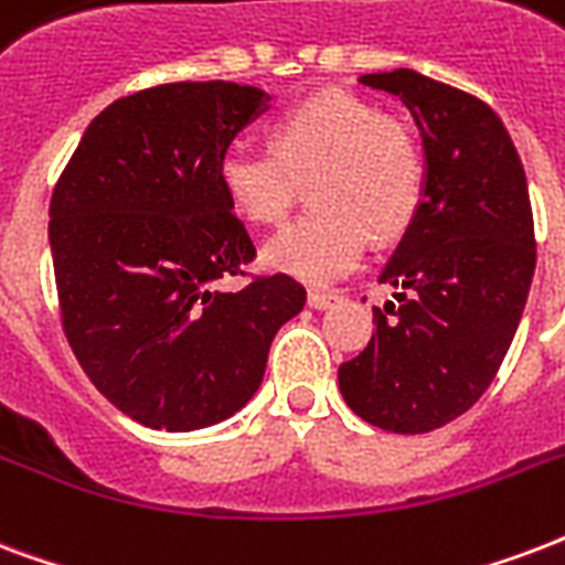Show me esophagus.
<instances>
[{
  "label": "esophagus",
  "instance_id": "obj_1",
  "mask_svg": "<svg viewBox=\"0 0 565 565\" xmlns=\"http://www.w3.org/2000/svg\"><path fill=\"white\" fill-rule=\"evenodd\" d=\"M309 307L312 309H328L333 307L339 300V295H333V291H309Z\"/></svg>",
  "mask_w": 565,
  "mask_h": 565
}]
</instances>
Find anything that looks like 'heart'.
Segmentation results:
<instances>
[{
  "label": "heart",
  "instance_id": "obj_1",
  "mask_svg": "<svg viewBox=\"0 0 565 565\" xmlns=\"http://www.w3.org/2000/svg\"><path fill=\"white\" fill-rule=\"evenodd\" d=\"M228 202L258 226H279L309 184L316 211L265 247L267 265L307 282L354 270L366 241H393L417 214L426 167L398 118L345 92H321L270 127V151L232 146L217 163Z\"/></svg>",
  "mask_w": 565,
  "mask_h": 565
}]
</instances>
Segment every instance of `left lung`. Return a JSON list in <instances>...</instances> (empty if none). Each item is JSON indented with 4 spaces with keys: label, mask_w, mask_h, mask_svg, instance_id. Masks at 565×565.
<instances>
[{
    "label": "left lung",
    "mask_w": 565,
    "mask_h": 565,
    "mask_svg": "<svg viewBox=\"0 0 565 565\" xmlns=\"http://www.w3.org/2000/svg\"><path fill=\"white\" fill-rule=\"evenodd\" d=\"M360 83L396 95L423 137L426 184L379 282L363 354L339 366L348 408L398 435L447 426L498 375L536 270L521 157L479 97L396 67Z\"/></svg>",
    "instance_id": "left-lung-1"
}]
</instances>
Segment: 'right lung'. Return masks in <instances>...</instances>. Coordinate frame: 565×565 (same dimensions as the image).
Masks as SVG:
<instances>
[{"label": "right lung", "mask_w": 565, "mask_h": 565, "mask_svg": "<svg viewBox=\"0 0 565 565\" xmlns=\"http://www.w3.org/2000/svg\"><path fill=\"white\" fill-rule=\"evenodd\" d=\"M267 104L262 88L223 79L118 97L53 190L65 337L92 384L148 428L193 431L237 414L277 330L307 303L286 274L217 288L256 256L217 163Z\"/></svg>", "instance_id": "obj_1"}]
</instances>
